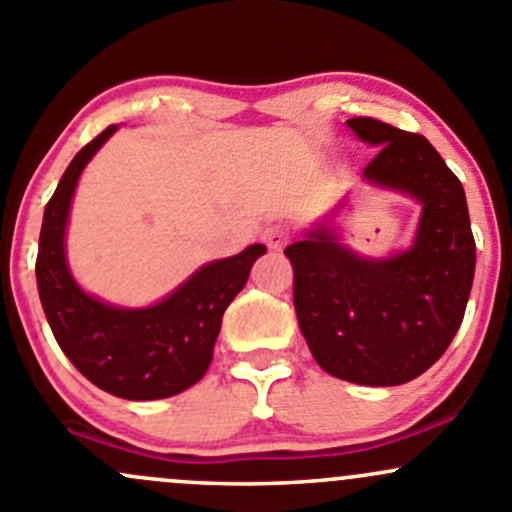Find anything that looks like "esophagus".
I'll return each mask as SVG.
<instances>
[{
    "label": "esophagus",
    "instance_id": "1",
    "mask_svg": "<svg viewBox=\"0 0 512 512\" xmlns=\"http://www.w3.org/2000/svg\"><path fill=\"white\" fill-rule=\"evenodd\" d=\"M265 243L269 250H282V247L289 243V228L277 223V226H269L265 230Z\"/></svg>",
    "mask_w": 512,
    "mask_h": 512
}]
</instances>
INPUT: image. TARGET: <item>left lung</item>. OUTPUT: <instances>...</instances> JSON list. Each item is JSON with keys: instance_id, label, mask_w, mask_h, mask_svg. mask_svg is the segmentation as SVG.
I'll return each mask as SVG.
<instances>
[{"instance_id": "1", "label": "left lung", "mask_w": 512, "mask_h": 512, "mask_svg": "<svg viewBox=\"0 0 512 512\" xmlns=\"http://www.w3.org/2000/svg\"><path fill=\"white\" fill-rule=\"evenodd\" d=\"M347 126L379 153L364 177L423 204L411 250L359 257L330 228L284 255L294 267L301 333L320 367L364 386H398L428 372L464 320L476 243L462 182L420 133L359 116Z\"/></svg>"}]
</instances>
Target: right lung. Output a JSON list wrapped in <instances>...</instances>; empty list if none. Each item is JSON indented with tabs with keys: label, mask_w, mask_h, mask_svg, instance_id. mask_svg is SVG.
I'll use <instances>...</instances> for the list:
<instances>
[{
	"label": "right lung",
	"mask_w": 512,
	"mask_h": 512,
	"mask_svg": "<svg viewBox=\"0 0 512 512\" xmlns=\"http://www.w3.org/2000/svg\"><path fill=\"white\" fill-rule=\"evenodd\" d=\"M116 131L109 126L75 155L50 196L38 240L36 282L60 350L94 386L128 401H155L187 391L209 369L228 303L247 282L265 245L194 272L150 308H116L84 294L65 260V226L77 179Z\"/></svg>",
	"instance_id": "add662e5"
}]
</instances>
